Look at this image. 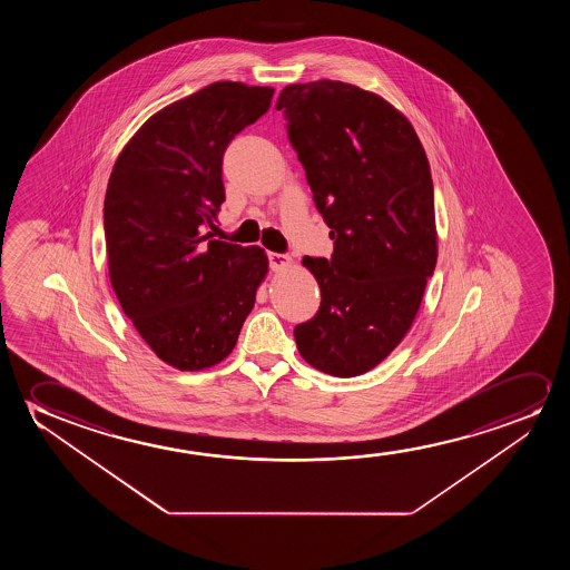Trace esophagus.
I'll use <instances>...</instances> for the list:
<instances>
[{
  "mask_svg": "<svg viewBox=\"0 0 570 570\" xmlns=\"http://www.w3.org/2000/svg\"><path fill=\"white\" fill-rule=\"evenodd\" d=\"M268 265L273 271H282V268L292 265V258L284 255V253H268Z\"/></svg>",
  "mask_w": 570,
  "mask_h": 570,
  "instance_id": "esophagus-1",
  "label": "esophagus"
}]
</instances>
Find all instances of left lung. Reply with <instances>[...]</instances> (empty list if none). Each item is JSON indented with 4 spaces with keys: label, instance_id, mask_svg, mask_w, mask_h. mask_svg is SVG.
<instances>
[{
    "label": "left lung",
    "instance_id": "8db88e82",
    "mask_svg": "<svg viewBox=\"0 0 570 570\" xmlns=\"http://www.w3.org/2000/svg\"><path fill=\"white\" fill-rule=\"evenodd\" d=\"M276 109L333 239L331 258L302 261L321 305L294 328L297 351L325 374H364L401 343L434 274L429 159L399 110L351 83L284 87Z\"/></svg>",
    "mask_w": 570,
    "mask_h": 570
}]
</instances>
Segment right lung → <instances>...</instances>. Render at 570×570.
<instances>
[{"label": "right lung", "instance_id": "obj_1", "mask_svg": "<svg viewBox=\"0 0 570 570\" xmlns=\"http://www.w3.org/2000/svg\"><path fill=\"white\" fill-rule=\"evenodd\" d=\"M274 89L216 81L149 118L110 173L102 208L110 284L159 358L214 366L234 351L268 261L212 239L226 200L229 141L271 107Z\"/></svg>", "mask_w": 570, "mask_h": 570}]
</instances>
